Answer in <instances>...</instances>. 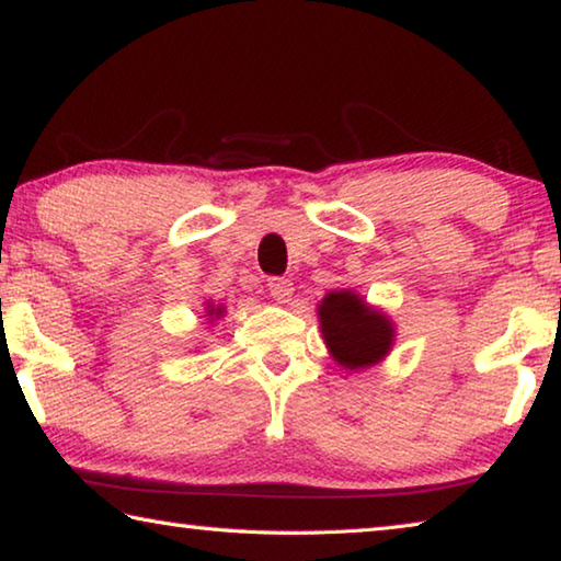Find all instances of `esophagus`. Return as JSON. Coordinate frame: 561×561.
<instances>
[{
    "label": "esophagus",
    "mask_w": 561,
    "mask_h": 561,
    "mask_svg": "<svg viewBox=\"0 0 561 561\" xmlns=\"http://www.w3.org/2000/svg\"><path fill=\"white\" fill-rule=\"evenodd\" d=\"M270 294L277 304H287L294 294V284L289 279H270Z\"/></svg>",
    "instance_id": "1"
}]
</instances>
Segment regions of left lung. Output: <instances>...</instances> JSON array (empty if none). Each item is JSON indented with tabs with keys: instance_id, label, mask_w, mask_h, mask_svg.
<instances>
[{
	"instance_id": "8db88e82",
	"label": "left lung",
	"mask_w": 561,
	"mask_h": 561,
	"mask_svg": "<svg viewBox=\"0 0 561 561\" xmlns=\"http://www.w3.org/2000/svg\"><path fill=\"white\" fill-rule=\"evenodd\" d=\"M317 319L329 356L346 371H364L391 354L393 319L354 289L329 291L317 304Z\"/></svg>"
}]
</instances>
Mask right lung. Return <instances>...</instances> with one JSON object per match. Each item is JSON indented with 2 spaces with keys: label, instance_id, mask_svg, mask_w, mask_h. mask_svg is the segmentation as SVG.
Here are the masks:
<instances>
[{
  "label": "right lung",
  "instance_id": "obj_1",
  "mask_svg": "<svg viewBox=\"0 0 561 561\" xmlns=\"http://www.w3.org/2000/svg\"><path fill=\"white\" fill-rule=\"evenodd\" d=\"M205 314H203V319H205V324H215V321L217 319H222L225 317V307H222V304H215V301H210V299H207L205 301Z\"/></svg>",
  "mask_w": 561,
  "mask_h": 561
}]
</instances>
